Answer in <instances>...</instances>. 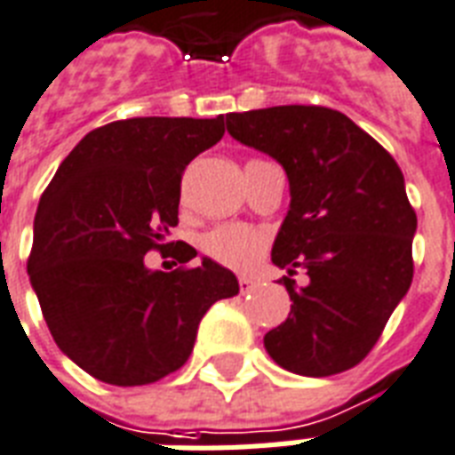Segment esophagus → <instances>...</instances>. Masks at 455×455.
Wrapping results in <instances>:
<instances>
[{"mask_svg":"<svg viewBox=\"0 0 455 455\" xmlns=\"http://www.w3.org/2000/svg\"><path fill=\"white\" fill-rule=\"evenodd\" d=\"M238 285H241L243 295H248V292L255 291L257 281H252V278H248V276H241V278H238Z\"/></svg>","mask_w":455,"mask_h":455,"instance_id":"1","label":"esophagus"}]
</instances>
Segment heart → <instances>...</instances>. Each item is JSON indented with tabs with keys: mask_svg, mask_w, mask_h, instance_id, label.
<instances>
[{
	"mask_svg": "<svg viewBox=\"0 0 455 455\" xmlns=\"http://www.w3.org/2000/svg\"><path fill=\"white\" fill-rule=\"evenodd\" d=\"M267 235L245 224H224L203 238V250L214 262L231 269H250L262 257Z\"/></svg>",
	"mask_w": 455,
	"mask_h": 455,
	"instance_id": "obj_1",
	"label": "heart"
}]
</instances>
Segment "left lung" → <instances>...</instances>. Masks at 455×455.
Wrapping results in <instances>:
<instances>
[{
	"mask_svg": "<svg viewBox=\"0 0 455 455\" xmlns=\"http://www.w3.org/2000/svg\"><path fill=\"white\" fill-rule=\"evenodd\" d=\"M228 134L269 153L291 181L271 250L291 314L264 335L278 366L309 378L349 371L380 339L413 281L418 217L399 164L339 110L274 106L228 113ZM304 270L307 283L294 274Z\"/></svg>",
	"mask_w": 455,
	"mask_h": 455,
	"instance_id": "1",
	"label": "left lung"
}]
</instances>
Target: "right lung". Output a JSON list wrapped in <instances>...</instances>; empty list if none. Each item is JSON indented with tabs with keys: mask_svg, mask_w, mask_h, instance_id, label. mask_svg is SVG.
Instances as JSON below:
<instances>
[{
	"mask_svg": "<svg viewBox=\"0 0 455 455\" xmlns=\"http://www.w3.org/2000/svg\"><path fill=\"white\" fill-rule=\"evenodd\" d=\"M224 137V116L130 117L96 127L39 198L28 274L60 352L96 380L137 387L184 366L200 318L238 281L179 245L174 271L146 269L179 224L186 164Z\"/></svg>",
	"mask_w": 455,
	"mask_h": 455,
	"instance_id": "1",
	"label": "right lung"
}]
</instances>
